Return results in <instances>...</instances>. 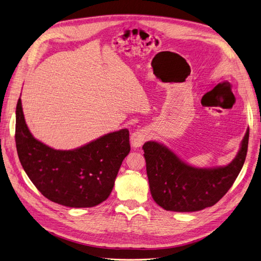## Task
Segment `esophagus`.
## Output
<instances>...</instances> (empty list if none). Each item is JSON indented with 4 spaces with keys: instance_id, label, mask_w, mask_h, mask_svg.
Segmentation results:
<instances>
[{
    "instance_id": "esophagus-1",
    "label": "esophagus",
    "mask_w": 261,
    "mask_h": 261,
    "mask_svg": "<svg viewBox=\"0 0 261 261\" xmlns=\"http://www.w3.org/2000/svg\"><path fill=\"white\" fill-rule=\"evenodd\" d=\"M147 140V131L145 129H141L135 131L131 134V138H130V142L131 145L134 148H140L144 145V143Z\"/></svg>"
}]
</instances>
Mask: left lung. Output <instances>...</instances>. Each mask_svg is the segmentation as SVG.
I'll return each instance as SVG.
<instances>
[{
  "label": "left lung",
  "instance_id": "8db88e82",
  "mask_svg": "<svg viewBox=\"0 0 261 261\" xmlns=\"http://www.w3.org/2000/svg\"><path fill=\"white\" fill-rule=\"evenodd\" d=\"M248 129L240 149L225 166L199 168L188 165L169 148L155 141L143 146L150 193L158 205L171 212H198L220 200L242 169L248 152Z\"/></svg>",
  "mask_w": 261,
  "mask_h": 261
}]
</instances>
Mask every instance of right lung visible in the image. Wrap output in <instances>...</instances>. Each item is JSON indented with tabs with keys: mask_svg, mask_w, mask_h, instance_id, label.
Returning a JSON list of instances; mask_svg holds the SVG:
<instances>
[{
	"mask_svg": "<svg viewBox=\"0 0 261 261\" xmlns=\"http://www.w3.org/2000/svg\"><path fill=\"white\" fill-rule=\"evenodd\" d=\"M16 146L24 171L40 193L75 208L93 207L108 199L130 152L128 129L105 134L72 150L46 146L27 127L21 98L16 110Z\"/></svg>",
	"mask_w": 261,
	"mask_h": 261,
	"instance_id": "add662e5",
	"label": "right lung"
}]
</instances>
